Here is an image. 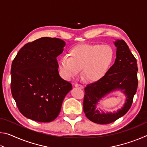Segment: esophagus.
<instances>
[{
  "label": "esophagus",
  "mask_w": 147,
  "mask_h": 147,
  "mask_svg": "<svg viewBox=\"0 0 147 147\" xmlns=\"http://www.w3.org/2000/svg\"><path fill=\"white\" fill-rule=\"evenodd\" d=\"M74 86H75L76 88H78L80 89H82L84 88L82 85H81V84H75Z\"/></svg>",
  "instance_id": "obj_1"
}]
</instances>
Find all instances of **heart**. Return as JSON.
Returning <instances> with one entry per match:
<instances>
[{"label": "heart", "mask_w": 147, "mask_h": 147, "mask_svg": "<svg viewBox=\"0 0 147 147\" xmlns=\"http://www.w3.org/2000/svg\"><path fill=\"white\" fill-rule=\"evenodd\" d=\"M69 56H62L58 60L59 71L65 79L73 78L83 69L87 79L96 81L108 71L113 61V51L100 44H84L72 49Z\"/></svg>", "instance_id": "1"}]
</instances>
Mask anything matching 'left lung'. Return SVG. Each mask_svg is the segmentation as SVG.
<instances>
[{
  "label": "left lung",
  "mask_w": 147,
  "mask_h": 147,
  "mask_svg": "<svg viewBox=\"0 0 147 147\" xmlns=\"http://www.w3.org/2000/svg\"><path fill=\"white\" fill-rule=\"evenodd\" d=\"M114 44L117 47L115 63L100 79L88 84L84 89V111L87 118L97 124L111 123L125 115L130 108L138 88V68L136 58L123 39H117ZM115 90H121L125 94L123 107L117 113H100L96 109L99 101Z\"/></svg>",
  "instance_id": "1"
}]
</instances>
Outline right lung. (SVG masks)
Listing matches in <instances>:
<instances>
[{"label":"right lung","mask_w":147,"mask_h":147,"mask_svg":"<svg viewBox=\"0 0 147 147\" xmlns=\"http://www.w3.org/2000/svg\"><path fill=\"white\" fill-rule=\"evenodd\" d=\"M65 41L41 38L26 43L12 61L11 91L17 106L26 118L41 123L54 121L72 84L58 73L56 58Z\"/></svg>","instance_id":"obj_1"}]
</instances>
